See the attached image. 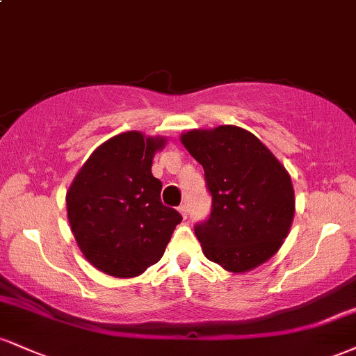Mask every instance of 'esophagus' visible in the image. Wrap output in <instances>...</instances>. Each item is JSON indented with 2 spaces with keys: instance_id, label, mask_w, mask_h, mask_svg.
Masks as SVG:
<instances>
[{
  "instance_id": "34e87169",
  "label": "esophagus",
  "mask_w": 356,
  "mask_h": 356,
  "mask_svg": "<svg viewBox=\"0 0 356 356\" xmlns=\"http://www.w3.org/2000/svg\"><path fill=\"white\" fill-rule=\"evenodd\" d=\"M179 212H181V216L184 219H187V206H186V204L179 206Z\"/></svg>"
}]
</instances>
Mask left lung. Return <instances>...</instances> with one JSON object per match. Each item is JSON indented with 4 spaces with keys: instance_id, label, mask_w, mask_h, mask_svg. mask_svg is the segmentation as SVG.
Returning <instances> with one entry per match:
<instances>
[{
    "instance_id": "8db88e82",
    "label": "left lung",
    "mask_w": 356,
    "mask_h": 356,
    "mask_svg": "<svg viewBox=\"0 0 356 356\" xmlns=\"http://www.w3.org/2000/svg\"><path fill=\"white\" fill-rule=\"evenodd\" d=\"M204 167L211 218L194 227L202 252L229 273L251 271L280 251L295 218V189L284 165L254 134L236 125L181 136Z\"/></svg>"
}]
</instances>
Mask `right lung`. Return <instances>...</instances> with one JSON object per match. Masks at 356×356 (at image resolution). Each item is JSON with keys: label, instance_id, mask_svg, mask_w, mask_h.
I'll return each mask as SVG.
<instances>
[{"label": "right lung", "instance_id": "1", "mask_svg": "<svg viewBox=\"0 0 356 356\" xmlns=\"http://www.w3.org/2000/svg\"><path fill=\"white\" fill-rule=\"evenodd\" d=\"M165 137L137 130L97 147L67 191V214L85 259L113 277H136L164 254L182 216L161 201L154 155Z\"/></svg>", "mask_w": 356, "mask_h": 356}]
</instances>
